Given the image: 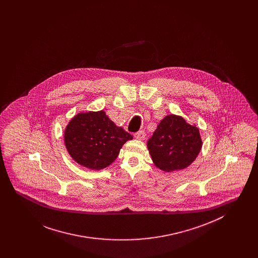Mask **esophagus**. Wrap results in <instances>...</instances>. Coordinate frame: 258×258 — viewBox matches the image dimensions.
I'll use <instances>...</instances> for the list:
<instances>
[{
  "instance_id": "obj_1",
  "label": "esophagus",
  "mask_w": 258,
  "mask_h": 258,
  "mask_svg": "<svg viewBox=\"0 0 258 258\" xmlns=\"http://www.w3.org/2000/svg\"><path fill=\"white\" fill-rule=\"evenodd\" d=\"M145 136H146V134L144 131H139L135 134V138L138 140H143L145 138Z\"/></svg>"
}]
</instances>
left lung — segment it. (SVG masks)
Here are the masks:
<instances>
[{"label": "left lung", "instance_id": "1", "mask_svg": "<svg viewBox=\"0 0 258 258\" xmlns=\"http://www.w3.org/2000/svg\"><path fill=\"white\" fill-rule=\"evenodd\" d=\"M147 147L156 166L171 172L184 169L196 160L202 141L197 126L180 116L168 115L158 124Z\"/></svg>", "mask_w": 258, "mask_h": 258}]
</instances>
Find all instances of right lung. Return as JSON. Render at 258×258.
<instances>
[{
	"instance_id": "right-lung-1",
	"label": "right lung",
	"mask_w": 258,
	"mask_h": 258,
	"mask_svg": "<svg viewBox=\"0 0 258 258\" xmlns=\"http://www.w3.org/2000/svg\"><path fill=\"white\" fill-rule=\"evenodd\" d=\"M133 135L117 126L104 111L76 115L64 132V144L71 157L90 169L111 164Z\"/></svg>"
}]
</instances>
